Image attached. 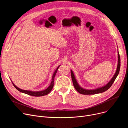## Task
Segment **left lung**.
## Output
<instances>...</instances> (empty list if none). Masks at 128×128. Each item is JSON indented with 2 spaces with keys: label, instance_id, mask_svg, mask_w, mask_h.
Listing matches in <instances>:
<instances>
[{
  "label": "left lung",
  "instance_id": "obj_1",
  "mask_svg": "<svg viewBox=\"0 0 128 128\" xmlns=\"http://www.w3.org/2000/svg\"><path fill=\"white\" fill-rule=\"evenodd\" d=\"M118 65H117V70L116 71V72L115 74H114V76L111 79V80L110 81V82L106 84L105 86H102V87H100V88H98L96 89H93V90H86L85 89H84L82 88L81 86H79L78 83L77 82V80L75 78V75L74 74V73L71 70V76H72V83L74 84V86L75 87V89L80 94H82L84 95H90V94H98V93H102L106 90H108V89L110 88V87L112 86V84L114 83V81H115L116 77H117L118 74L120 70V55L119 52H118Z\"/></svg>",
  "mask_w": 128,
  "mask_h": 128
}]
</instances>
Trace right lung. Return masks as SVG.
Here are the masks:
<instances>
[{
    "instance_id": "right-lung-1",
    "label": "right lung",
    "mask_w": 128,
    "mask_h": 128,
    "mask_svg": "<svg viewBox=\"0 0 128 128\" xmlns=\"http://www.w3.org/2000/svg\"><path fill=\"white\" fill-rule=\"evenodd\" d=\"M60 66V65L56 69V70L54 71V72H53V76H52V80H51V84H50V86L46 89H45L44 90L40 91H28V90H22V89L18 88V87H17L13 83V82H12L13 84V85L14 86L15 88L18 91H19L20 92H21L22 93H24L27 94H28V95H30V96H46L51 92V91L52 90V89L53 88V86H54V79L56 74L57 70H58V68Z\"/></svg>"
}]
</instances>
